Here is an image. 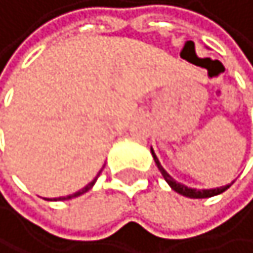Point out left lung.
<instances>
[{
    "mask_svg": "<svg viewBox=\"0 0 253 253\" xmlns=\"http://www.w3.org/2000/svg\"><path fill=\"white\" fill-rule=\"evenodd\" d=\"M152 155H153V160H155V163H157V166H158V169H160V172H161V176L165 177V181L169 184V187L172 189V190H176L177 194H181V195H184V197H189V199H208V197H213V195H218V194H223L226 189H229L231 187V184H228V186H223V187H216V189H190V187H187V186H184V184H181V182H177V181H174L168 172H166V169L161 166V163L158 161V158H157V155H155V152H153V148H152Z\"/></svg>",
    "mask_w": 253,
    "mask_h": 253,
    "instance_id": "obj_1",
    "label": "left lung"
}]
</instances>
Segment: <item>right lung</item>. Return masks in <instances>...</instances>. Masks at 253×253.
Wrapping results in <instances>:
<instances>
[{
  "mask_svg": "<svg viewBox=\"0 0 253 253\" xmlns=\"http://www.w3.org/2000/svg\"><path fill=\"white\" fill-rule=\"evenodd\" d=\"M103 168H105V166H103ZM103 168H101V169H103ZM101 169H100V172H101ZM100 172H98V176H100ZM98 176H96V177H98ZM96 177H95L93 181L90 182V184H87V186H85L84 189L79 190V192H76V194H71V195H66V197H59V200H69V199H74V197H79V195L85 194V192H87V190H90V189L93 187V184L96 182Z\"/></svg>",
  "mask_w": 253,
  "mask_h": 253,
  "instance_id": "add662e5",
  "label": "right lung"
}]
</instances>
